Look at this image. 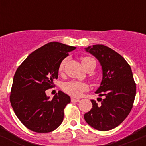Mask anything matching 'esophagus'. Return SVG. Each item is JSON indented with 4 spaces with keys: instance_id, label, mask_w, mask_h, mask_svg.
Here are the masks:
<instances>
[{
    "instance_id": "1",
    "label": "esophagus",
    "mask_w": 146,
    "mask_h": 146,
    "mask_svg": "<svg viewBox=\"0 0 146 146\" xmlns=\"http://www.w3.org/2000/svg\"><path fill=\"white\" fill-rule=\"evenodd\" d=\"M71 101H72V102H79L80 99H74V98H72V99H71Z\"/></svg>"
}]
</instances>
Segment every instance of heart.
<instances>
[{
  "mask_svg": "<svg viewBox=\"0 0 146 146\" xmlns=\"http://www.w3.org/2000/svg\"><path fill=\"white\" fill-rule=\"evenodd\" d=\"M93 58L90 57H82L81 58L82 64H84L87 61L90 60H92ZM66 62V58L64 59L60 62V66H59V72H62L64 68V66ZM62 89L65 93L68 94L69 95L74 97H79L82 94V93L85 91H87L88 90V86L86 82H79V81L70 80L68 82H65L62 85Z\"/></svg>",
  "mask_w": 146,
  "mask_h": 146,
  "instance_id": "obj_1",
  "label": "heart"
}]
</instances>
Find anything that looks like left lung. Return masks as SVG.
Wrapping results in <instances>:
<instances>
[{"label": "left lung", "instance_id": "8db88e82", "mask_svg": "<svg viewBox=\"0 0 146 146\" xmlns=\"http://www.w3.org/2000/svg\"><path fill=\"white\" fill-rule=\"evenodd\" d=\"M85 49L101 64L102 80L95 93L104 98H100L99 104L91 99L93 107L84 118L88 124L99 131L113 129L124 121L133 107L136 84L131 67L120 54L104 45Z\"/></svg>", "mask_w": 146, "mask_h": 146}]
</instances>
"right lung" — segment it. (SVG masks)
<instances>
[{
  "instance_id": "1",
  "label": "right lung",
  "mask_w": 146,
  "mask_h": 146,
  "mask_svg": "<svg viewBox=\"0 0 146 146\" xmlns=\"http://www.w3.org/2000/svg\"><path fill=\"white\" fill-rule=\"evenodd\" d=\"M75 49L59 42H50L30 54L17 69L10 102L17 117L28 129L47 133L63 122L64 108L70 103V97L59 91L50 100L45 91L53 87L60 62Z\"/></svg>"
}]
</instances>
